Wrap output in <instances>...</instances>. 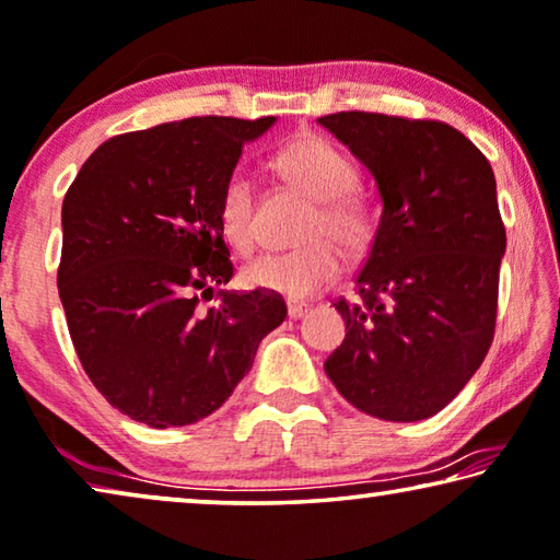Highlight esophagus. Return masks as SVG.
<instances>
[{
  "label": "esophagus",
  "mask_w": 560,
  "mask_h": 560,
  "mask_svg": "<svg viewBox=\"0 0 560 560\" xmlns=\"http://www.w3.org/2000/svg\"><path fill=\"white\" fill-rule=\"evenodd\" d=\"M287 312H289V319H302V316L308 312V306L294 302V304L287 306Z\"/></svg>",
  "instance_id": "esophagus-1"
}]
</instances>
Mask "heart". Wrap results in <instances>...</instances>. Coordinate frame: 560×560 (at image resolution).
I'll return each mask as SVG.
<instances>
[{
  "mask_svg": "<svg viewBox=\"0 0 560 560\" xmlns=\"http://www.w3.org/2000/svg\"><path fill=\"white\" fill-rule=\"evenodd\" d=\"M277 171L291 188L314 200L302 241L306 246L289 254L256 258L241 271L244 287L269 291L283 299H308L339 277L341 254L360 256L372 241V215L354 196V173L337 150L322 138L302 136L277 155ZM219 221L226 244L238 254L254 248V186L236 171L221 194Z\"/></svg>",
  "mask_w": 560,
  "mask_h": 560,
  "instance_id": "1",
  "label": "heart"
}]
</instances>
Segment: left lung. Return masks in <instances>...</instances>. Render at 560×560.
Here are the masks:
<instances>
[{
	"label": "left lung",
	"instance_id": "1",
	"mask_svg": "<svg viewBox=\"0 0 560 560\" xmlns=\"http://www.w3.org/2000/svg\"><path fill=\"white\" fill-rule=\"evenodd\" d=\"M377 186L382 215L352 302H334L345 341L324 362L357 410L417 422L453 402L495 331V175L460 130L380 113L319 118Z\"/></svg>",
	"mask_w": 560,
	"mask_h": 560
}]
</instances>
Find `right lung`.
<instances>
[{
    "instance_id": "obj_1",
    "label": "right lung",
    "mask_w": 560,
    "mask_h": 560,
    "mask_svg": "<svg viewBox=\"0 0 560 560\" xmlns=\"http://www.w3.org/2000/svg\"><path fill=\"white\" fill-rule=\"evenodd\" d=\"M277 118H188L105 140L62 200L57 271L82 370L150 428L203 420L287 319L281 296L221 291L233 277L219 206L244 145Z\"/></svg>"
}]
</instances>
